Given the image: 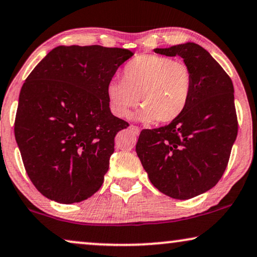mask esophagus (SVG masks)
<instances>
[{
    "label": "esophagus",
    "instance_id": "obj_1",
    "mask_svg": "<svg viewBox=\"0 0 257 257\" xmlns=\"http://www.w3.org/2000/svg\"><path fill=\"white\" fill-rule=\"evenodd\" d=\"M130 128H131L132 131L136 133V135H139V133H140V128L138 127V126H136V125H131V126H130Z\"/></svg>",
    "mask_w": 257,
    "mask_h": 257
}]
</instances>
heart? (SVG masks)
Wrapping results in <instances>:
<instances>
[{
  "label": "heart",
  "instance_id": "1",
  "mask_svg": "<svg viewBox=\"0 0 257 257\" xmlns=\"http://www.w3.org/2000/svg\"><path fill=\"white\" fill-rule=\"evenodd\" d=\"M121 73L122 80L113 79L106 86L108 105L118 117H128L140 100L138 120L171 122L188 106L193 73L184 62L167 56L142 55L130 61Z\"/></svg>",
  "mask_w": 257,
  "mask_h": 257
}]
</instances>
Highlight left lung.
I'll return each instance as SVG.
<instances>
[{
    "mask_svg": "<svg viewBox=\"0 0 257 257\" xmlns=\"http://www.w3.org/2000/svg\"><path fill=\"white\" fill-rule=\"evenodd\" d=\"M154 51L184 58L193 73V93L180 117L140 132L136 152L154 187L173 199H191L214 187L229 161L237 136L233 82L199 44Z\"/></svg>",
    "mask_w": 257,
    "mask_h": 257,
    "instance_id": "obj_1",
    "label": "left lung"
}]
</instances>
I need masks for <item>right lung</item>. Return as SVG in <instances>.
Masks as SVG:
<instances>
[{
    "instance_id": "right-lung-1",
    "label": "right lung",
    "mask_w": 257,
    "mask_h": 257,
    "mask_svg": "<svg viewBox=\"0 0 257 257\" xmlns=\"http://www.w3.org/2000/svg\"><path fill=\"white\" fill-rule=\"evenodd\" d=\"M133 52L101 45L57 47L20 92L15 138L37 191L75 203L103 185L114 137L128 122L111 113L106 86Z\"/></svg>"
}]
</instances>
